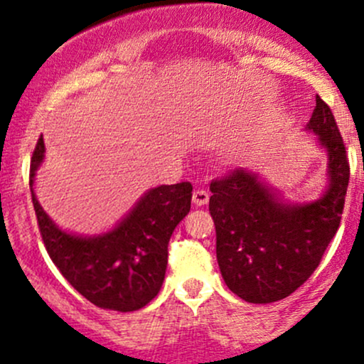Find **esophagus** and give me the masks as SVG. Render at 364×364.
Here are the masks:
<instances>
[{"label":"esophagus","mask_w":364,"mask_h":364,"mask_svg":"<svg viewBox=\"0 0 364 364\" xmlns=\"http://www.w3.org/2000/svg\"><path fill=\"white\" fill-rule=\"evenodd\" d=\"M192 200H193V204L196 205H204V204H208V200H209V193L205 192V190H193V193H192Z\"/></svg>","instance_id":"obj_1"}]
</instances>
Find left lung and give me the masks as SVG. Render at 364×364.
Listing matches in <instances>:
<instances>
[{
  "instance_id": "obj_1",
  "label": "left lung",
  "mask_w": 364,
  "mask_h": 364,
  "mask_svg": "<svg viewBox=\"0 0 364 364\" xmlns=\"http://www.w3.org/2000/svg\"><path fill=\"white\" fill-rule=\"evenodd\" d=\"M315 102L308 128L328 149L331 178L321 199L284 204L243 168L209 186L220 271L227 287L248 303H273L292 294L317 269L340 227L350 165L331 109L318 95Z\"/></svg>"
}]
</instances>
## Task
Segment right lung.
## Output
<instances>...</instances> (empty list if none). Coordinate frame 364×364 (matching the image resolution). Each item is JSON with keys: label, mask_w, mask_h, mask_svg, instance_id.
<instances>
[{"label": "right lung", "mask_w": 364, "mask_h": 364, "mask_svg": "<svg viewBox=\"0 0 364 364\" xmlns=\"http://www.w3.org/2000/svg\"><path fill=\"white\" fill-rule=\"evenodd\" d=\"M40 135L29 165L33 208L46 250L79 294L104 310L135 311L159 294L165 278L168 240L190 211L192 183L149 190L134 211L111 232L79 237L63 232L46 215L33 193L35 171L43 160Z\"/></svg>", "instance_id": "add662e5"}]
</instances>
